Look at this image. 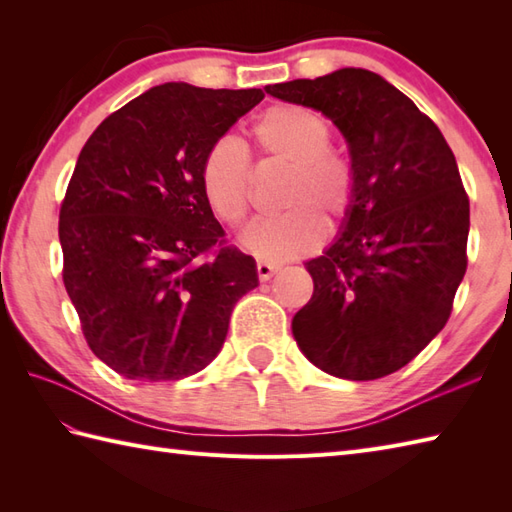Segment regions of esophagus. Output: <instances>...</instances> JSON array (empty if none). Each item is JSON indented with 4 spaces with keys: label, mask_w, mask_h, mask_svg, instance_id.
Masks as SVG:
<instances>
[{
    "label": "esophagus",
    "mask_w": 512,
    "mask_h": 512,
    "mask_svg": "<svg viewBox=\"0 0 512 512\" xmlns=\"http://www.w3.org/2000/svg\"><path fill=\"white\" fill-rule=\"evenodd\" d=\"M281 270L279 264H270V262H257V277L262 281H268L273 275H277Z\"/></svg>",
    "instance_id": "esophagus-1"
}]
</instances>
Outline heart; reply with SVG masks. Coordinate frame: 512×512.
<instances>
[{
  "label": "heart",
  "instance_id": "heart-1",
  "mask_svg": "<svg viewBox=\"0 0 512 512\" xmlns=\"http://www.w3.org/2000/svg\"><path fill=\"white\" fill-rule=\"evenodd\" d=\"M250 140L266 160L290 165L284 189L288 211L259 217L242 233V246L262 262H286L317 250L325 222L339 224L356 202L354 160L332 147L330 125L306 107L277 103L250 125ZM204 202L222 224L237 226L250 209L253 165L235 138H217L200 165Z\"/></svg>",
  "mask_w": 512,
  "mask_h": 512
}]
</instances>
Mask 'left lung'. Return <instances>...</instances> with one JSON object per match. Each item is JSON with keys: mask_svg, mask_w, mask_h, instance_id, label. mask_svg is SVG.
<instances>
[{"mask_svg": "<svg viewBox=\"0 0 512 512\" xmlns=\"http://www.w3.org/2000/svg\"><path fill=\"white\" fill-rule=\"evenodd\" d=\"M266 92L332 118L358 176L343 235L306 264L314 292L292 319L295 341L336 378L394 374L447 325L469 262V195L453 151L409 96L369 70Z\"/></svg>", "mask_w": 512, "mask_h": 512, "instance_id": "obj_1", "label": "left lung"}]
</instances>
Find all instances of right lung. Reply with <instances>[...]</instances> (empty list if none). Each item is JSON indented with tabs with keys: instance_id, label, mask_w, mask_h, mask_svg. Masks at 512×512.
Returning a JSON list of instances; mask_svg holds the SVG:
<instances>
[{
	"instance_id": "obj_1",
	"label": "right lung",
	"mask_w": 512,
	"mask_h": 512,
	"mask_svg": "<svg viewBox=\"0 0 512 512\" xmlns=\"http://www.w3.org/2000/svg\"><path fill=\"white\" fill-rule=\"evenodd\" d=\"M262 90L165 83L83 145L59 211L63 284L90 350L116 374L180 380L220 352L255 259L228 246L200 187L204 151Z\"/></svg>"
}]
</instances>
